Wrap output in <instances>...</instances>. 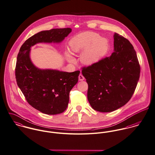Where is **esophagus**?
<instances>
[{
    "instance_id": "esophagus-1",
    "label": "esophagus",
    "mask_w": 155,
    "mask_h": 155,
    "mask_svg": "<svg viewBox=\"0 0 155 155\" xmlns=\"http://www.w3.org/2000/svg\"><path fill=\"white\" fill-rule=\"evenodd\" d=\"M78 79L80 81H83L84 80V77L82 74H80L78 76Z\"/></svg>"
}]
</instances>
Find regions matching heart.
Returning <instances> with one entry per match:
<instances>
[{"mask_svg": "<svg viewBox=\"0 0 155 155\" xmlns=\"http://www.w3.org/2000/svg\"><path fill=\"white\" fill-rule=\"evenodd\" d=\"M69 45L71 50L75 53L85 50L81 55V60L87 65H93L99 62L107 52L109 46L106 39L91 31L76 35L70 41ZM67 55L70 61H74L68 53Z\"/></svg>", "mask_w": 155, "mask_h": 155, "instance_id": "obj_1", "label": "heart"}]
</instances>
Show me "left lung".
I'll use <instances>...</instances> for the list:
<instances>
[{"instance_id":"obj_1","label":"left lung","mask_w":155,"mask_h":155,"mask_svg":"<svg viewBox=\"0 0 155 155\" xmlns=\"http://www.w3.org/2000/svg\"><path fill=\"white\" fill-rule=\"evenodd\" d=\"M114 52L99 62L83 67L88 84L87 99L93 109L101 112L115 110L133 96L140 74L134 47L118 33L114 35Z\"/></svg>"}]
</instances>
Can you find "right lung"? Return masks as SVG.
I'll return each mask as SVG.
<instances>
[{
	"instance_id": "add662e5",
	"label": "right lung",
	"mask_w": 155,
	"mask_h": 155,
	"mask_svg": "<svg viewBox=\"0 0 155 155\" xmlns=\"http://www.w3.org/2000/svg\"><path fill=\"white\" fill-rule=\"evenodd\" d=\"M71 30L65 28L39 32L23 43L18 54L15 67L18 86L27 102L45 114L56 115L67 109L69 92L77 83L80 71L38 69L30 60V48L38 43L61 42Z\"/></svg>"
}]
</instances>
